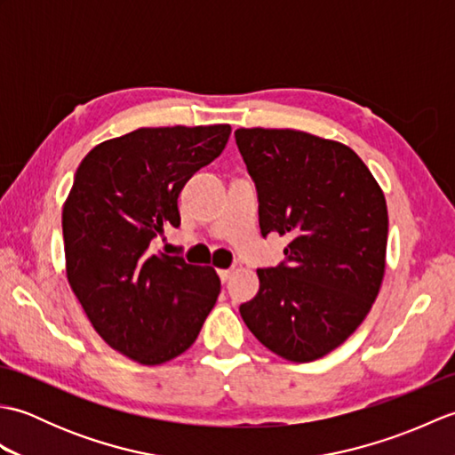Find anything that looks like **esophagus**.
Returning <instances> with one entry per match:
<instances>
[{
	"instance_id": "1",
	"label": "esophagus",
	"mask_w": 455,
	"mask_h": 455,
	"mask_svg": "<svg viewBox=\"0 0 455 455\" xmlns=\"http://www.w3.org/2000/svg\"><path fill=\"white\" fill-rule=\"evenodd\" d=\"M230 275H233V269H219V277H220L222 283L228 282Z\"/></svg>"
}]
</instances>
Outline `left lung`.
<instances>
[{"instance_id": "left-lung-1", "label": "left lung", "mask_w": 455, "mask_h": 455, "mask_svg": "<svg viewBox=\"0 0 455 455\" xmlns=\"http://www.w3.org/2000/svg\"><path fill=\"white\" fill-rule=\"evenodd\" d=\"M256 183L262 236L291 243L285 262L258 269L259 291L240 305L267 350L305 363L346 342L370 313L385 274L387 203L346 144L293 129H238Z\"/></svg>"}]
</instances>
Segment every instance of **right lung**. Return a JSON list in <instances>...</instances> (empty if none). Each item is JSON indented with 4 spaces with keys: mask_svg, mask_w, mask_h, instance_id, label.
Masks as SVG:
<instances>
[{
    "mask_svg": "<svg viewBox=\"0 0 455 455\" xmlns=\"http://www.w3.org/2000/svg\"><path fill=\"white\" fill-rule=\"evenodd\" d=\"M228 137L230 124L137 129L98 144L76 172L62 209L68 282L95 332L134 362L186 352L217 303L215 269L152 254V243L180 227V191Z\"/></svg>",
    "mask_w": 455,
    "mask_h": 455,
    "instance_id": "obj_1",
    "label": "right lung"
}]
</instances>
